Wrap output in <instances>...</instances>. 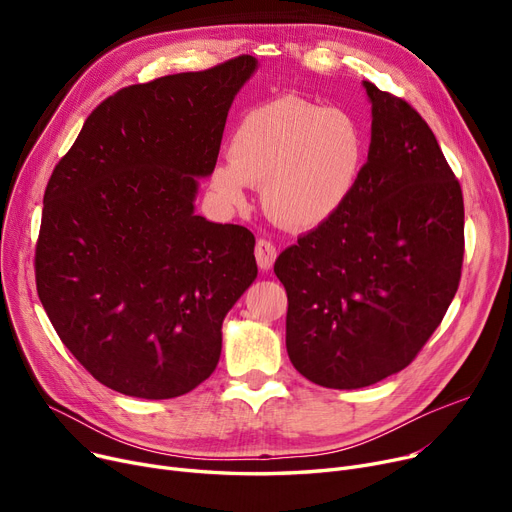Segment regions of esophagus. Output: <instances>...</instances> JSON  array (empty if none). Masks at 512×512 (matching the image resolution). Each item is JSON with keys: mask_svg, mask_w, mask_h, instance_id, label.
<instances>
[{"mask_svg": "<svg viewBox=\"0 0 512 512\" xmlns=\"http://www.w3.org/2000/svg\"><path fill=\"white\" fill-rule=\"evenodd\" d=\"M278 257V249L272 240H265V238H259L257 245H255V259H257V265L261 267V270H270V267L274 265Z\"/></svg>", "mask_w": 512, "mask_h": 512, "instance_id": "esophagus-1", "label": "esophagus"}]
</instances>
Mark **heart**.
<instances>
[{"mask_svg":"<svg viewBox=\"0 0 512 512\" xmlns=\"http://www.w3.org/2000/svg\"><path fill=\"white\" fill-rule=\"evenodd\" d=\"M367 155L359 122L336 107L299 97L263 101L240 118L226 164L211 172V191L228 205L263 184V201L294 228H315L342 209L359 184Z\"/></svg>","mask_w":512,"mask_h":512,"instance_id":"heart-1","label":"heart"}]
</instances>
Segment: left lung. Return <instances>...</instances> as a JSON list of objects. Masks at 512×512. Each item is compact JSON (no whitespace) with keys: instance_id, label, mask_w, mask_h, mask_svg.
<instances>
[{"instance_id":"obj_1","label":"left lung","mask_w":512,"mask_h":512,"mask_svg":"<svg viewBox=\"0 0 512 512\" xmlns=\"http://www.w3.org/2000/svg\"><path fill=\"white\" fill-rule=\"evenodd\" d=\"M363 85L373 122L359 184L274 265L288 357L336 390L413 363L459 290L465 255L463 191L432 128L402 97Z\"/></svg>"}]
</instances>
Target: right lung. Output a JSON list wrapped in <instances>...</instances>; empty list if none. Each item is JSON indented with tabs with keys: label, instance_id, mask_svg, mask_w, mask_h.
Masks as SVG:
<instances>
[{
	"label": "right lung",
	"instance_id": "obj_1",
	"mask_svg": "<svg viewBox=\"0 0 512 512\" xmlns=\"http://www.w3.org/2000/svg\"><path fill=\"white\" fill-rule=\"evenodd\" d=\"M255 66L238 56L120 89L51 172L39 299L74 359L116 392L161 400L205 382L222 321L257 278L255 236L193 211Z\"/></svg>",
	"mask_w": 512,
	"mask_h": 512
}]
</instances>
